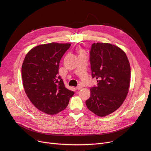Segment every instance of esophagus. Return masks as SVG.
<instances>
[{"instance_id": "34e87169", "label": "esophagus", "mask_w": 151, "mask_h": 151, "mask_svg": "<svg viewBox=\"0 0 151 151\" xmlns=\"http://www.w3.org/2000/svg\"><path fill=\"white\" fill-rule=\"evenodd\" d=\"M82 88H83V87L81 86H77L76 88V89L77 90H80V89H81Z\"/></svg>"}]
</instances>
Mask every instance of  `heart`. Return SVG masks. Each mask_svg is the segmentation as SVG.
<instances>
[{"label": "heart", "instance_id": "b5f03b06", "mask_svg": "<svg viewBox=\"0 0 151 151\" xmlns=\"http://www.w3.org/2000/svg\"><path fill=\"white\" fill-rule=\"evenodd\" d=\"M81 53H83V51H81Z\"/></svg>", "mask_w": 151, "mask_h": 151}]
</instances>
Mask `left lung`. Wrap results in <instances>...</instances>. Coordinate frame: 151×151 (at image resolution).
<instances>
[{"mask_svg":"<svg viewBox=\"0 0 151 151\" xmlns=\"http://www.w3.org/2000/svg\"><path fill=\"white\" fill-rule=\"evenodd\" d=\"M92 77L97 86L91 88L90 98L86 101L88 108L104 117L119 108L129 92L130 65L127 57L119 47L109 43L92 45L90 51Z\"/></svg>","mask_w":151,"mask_h":151,"instance_id":"obj_1","label":"left lung"}]
</instances>
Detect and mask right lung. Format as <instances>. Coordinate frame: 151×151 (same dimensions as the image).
<instances>
[{"label":"right lung","mask_w":151,"mask_h":151,"mask_svg":"<svg viewBox=\"0 0 151 151\" xmlns=\"http://www.w3.org/2000/svg\"><path fill=\"white\" fill-rule=\"evenodd\" d=\"M70 45L51 43L37 46L27 52L22 63L25 92L38 109L47 114H55L65 109L74 94L58 76L60 59Z\"/></svg>","instance_id":"add662e5"}]
</instances>
